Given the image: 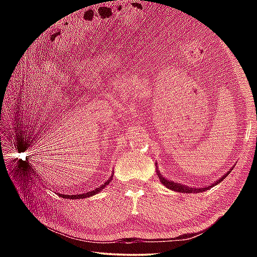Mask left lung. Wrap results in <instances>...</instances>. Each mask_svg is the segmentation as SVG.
Masks as SVG:
<instances>
[{
  "label": "left lung",
  "instance_id": "obj_1",
  "mask_svg": "<svg viewBox=\"0 0 257 257\" xmlns=\"http://www.w3.org/2000/svg\"><path fill=\"white\" fill-rule=\"evenodd\" d=\"M156 165H158V163H156ZM233 168H234V167H233ZM233 168H232V169H233ZM232 169H231V170H232ZM231 170H228L227 173H225L224 176H223L221 179L216 180V181H215L214 183H212L211 185H207V187H204V188H190V187H188V185H185V184L177 183V182H174V181H169V180H167L165 177L161 176L159 169H158V167H157V173H158V176H159L160 182H161L163 185H166V187H167L168 189L173 190V191H177V192H184V193H198V192H203V191L209 190V189L214 187V185H216L219 182L223 181V180H224V179L228 176V174H230Z\"/></svg>",
  "mask_w": 257,
  "mask_h": 257
}]
</instances>
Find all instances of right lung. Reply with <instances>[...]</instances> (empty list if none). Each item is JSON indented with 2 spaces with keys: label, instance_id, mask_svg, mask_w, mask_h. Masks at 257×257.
I'll list each match as a JSON object with an SVG mask.
<instances>
[{
  "label": "right lung",
  "instance_id": "obj_1",
  "mask_svg": "<svg viewBox=\"0 0 257 257\" xmlns=\"http://www.w3.org/2000/svg\"><path fill=\"white\" fill-rule=\"evenodd\" d=\"M113 173V172H112ZM33 174H34V176H36V177H38L37 174H36V172H34L33 171ZM112 180V174L110 177H109V179L107 180V182H105L103 183L101 187H98V188H96L95 190H92V191H89V192H86V193H83V194H74V195H68V194H62V193H58V195L61 196V198H63V199H73V200H78V199H86V198H89V196H92V195H95V194H97L98 192H100V191L103 189V188H106V185H108L109 184V182H110Z\"/></svg>",
  "mask_w": 257,
  "mask_h": 257
}]
</instances>
